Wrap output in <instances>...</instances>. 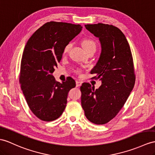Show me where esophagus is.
Returning <instances> with one entry per match:
<instances>
[{
    "instance_id": "obj_1",
    "label": "esophagus",
    "mask_w": 155,
    "mask_h": 155,
    "mask_svg": "<svg viewBox=\"0 0 155 155\" xmlns=\"http://www.w3.org/2000/svg\"><path fill=\"white\" fill-rule=\"evenodd\" d=\"M82 84V83L81 81H76V87H80Z\"/></svg>"
}]
</instances>
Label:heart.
Masks as SVG:
<instances>
[{
	"instance_id": "1",
	"label": "heart",
	"mask_w": 155,
	"mask_h": 155,
	"mask_svg": "<svg viewBox=\"0 0 155 155\" xmlns=\"http://www.w3.org/2000/svg\"><path fill=\"white\" fill-rule=\"evenodd\" d=\"M71 46V44L69 43L64 48V52H66L69 51V49L70 48ZM82 46L84 47V48L85 49V51L87 50L89 48H96V44L94 41L91 39H85L84 41H82Z\"/></svg>"
}]
</instances>
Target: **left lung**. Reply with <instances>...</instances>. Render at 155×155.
<instances>
[{"mask_svg":"<svg viewBox=\"0 0 155 155\" xmlns=\"http://www.w3.org/2000/svg\"><path fill=\"white\" fill-rule=\"evenodd\" d=\"M85 27L100 41L101 54L91 74H95L94 78L102 84L97 89L89 83L82 84L81 107L86 118L100 125L114 118L133 90V58L129 43L118 28L101 23Z\"/></svg>","mask_w":155,"mask_h":155,"instance_id":"left-lung-1","label":"left lung"}]
</instances>
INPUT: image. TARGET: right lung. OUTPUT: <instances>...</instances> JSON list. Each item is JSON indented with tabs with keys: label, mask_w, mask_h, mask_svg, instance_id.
Listing matches in <instances>:
<instances>
[{
	"label": "right lung",
	"mask_w": 155,
	"mask_h": 155,
	"mask_svg": "<svg viewBox=\"0 0 155 155\" xmlns=\"http://www.w3.org/2000/svg\"><path fill=\"white\" fill-rule=\"evenodd\" d=\"M82 28L79 24L47 22L25 45L20 67L21 88L30 110L43 121H53L62 115L69 91L75 87L72 78L60 83L56 81L52 73L65 47Z\"/></svg>",
	"instance_id": "add662e5"
}]
</instances>
